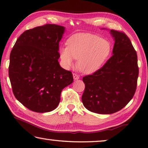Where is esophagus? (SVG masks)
<instances>
[{
    "label": "esophagus",
    "instance_id": "obj_1",
    "mask_svg": "<svg viewBox=\"0 0 148 148\" xmlns=\"http://www.w3.org/2000/svg\"><path fill=\"white\" fill-rule=\"evenodd\" d=\"M73 76L74 80H78V79H79V78H80L79 75H78L77 74H76V73H73Z\"/></svg>",
    "mask_w": 148,
    "mask_h": 148
}]
</instances>
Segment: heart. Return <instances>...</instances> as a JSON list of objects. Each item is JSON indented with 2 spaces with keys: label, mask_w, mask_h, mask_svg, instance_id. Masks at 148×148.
Listing matches in <instances>:
<instances>
[{
  "label": "heart",
  "mask_w": 148,
  "mask_h": 148,
  "mask_svg": "<svg viewBox=\"0 0 148 148\" xmlns=\"http://www.w3.org/2000/svg\"><path fill=\"white\" fill-rule=\"evenodd\" d=\"M111 44L100 36L90 33H77L69 38L68 46L60 48V57L66 68L77 67L84 73H92L102 66L110 55Z\"/></svg>",
  "instance_id": "obj_1"
}]
</instances>
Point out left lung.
Listing matches in <instances>:
<instances>
[{"label": "left lung", "mask_w": 148, "mask_h": 148, "mask_svg": "<svg viewBox=\"0 0 148 148\" xmlns=\"http://www.w3.org/2000/svg\"><path fill=\"white\" fill-rule=\"evenodd\" d=\"M113 55L101 68L83 77L84 107L91 112L111 114L122 110L134 96L138 77L137 55L125 33L111 29Z\"/></svg>", "instance_id": "1"}]
</instances>
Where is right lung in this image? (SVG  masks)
<instances>
[{"instance_id":"add662e5","label":"right lung","mask_w":148,"mask_h":148,"mask_svg":"<svg viewBox=\"0 0 148 148\" xmlns=\"http://www.w3.org/2000/svg\"><path fill=\"white\" fill-rule=\"evenodd\" d=\"M65 27L46 24L25 31L11 51L9 77L15 98L29 110L49 112L60 93L73 81L71 72L60 67L59 42Z\"/></svg>"}]
</instances>
